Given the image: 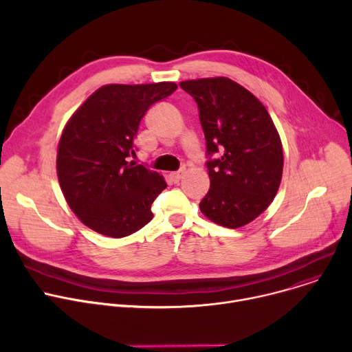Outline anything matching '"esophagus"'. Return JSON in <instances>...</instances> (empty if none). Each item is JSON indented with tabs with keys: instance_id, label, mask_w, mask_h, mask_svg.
<instances>
[{
	"instance_id": "1",
	"label": "esophagus",
	"mask_w": 352,
	"mask_h": 352,
	"mask_svg": "<svg viewBox=\"0 0 352 352\" xmlns=\"http://www.w3.org/2000/svg\"><path fill=\"white\" fill-rule=\"evenodd\" d=\"M182 175H184V170H179V171L171 173V174H170V178H171V181H173L174 184H177V182H179V181H181Z\"/></svg>"
}]
</instances>
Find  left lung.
Here are the masks:
<instances>
[{
	"instance_id": "1",
	"label": "left lung",
	"mask_w": 352,
	"mask_h": 352,
	"mask_svg": "<svg viewBox=\"0 0 352 352\" xmlns=\"http://www.w3.org/2000/svg\"><path fill=\"white\" fill-rule=\"evenodd\" d=\"M179 86L196 102L206 139L210 189L199 208L219 226L242 227L263 213L278 190L284 159L277 129L259 100L228 78Z\"/></svg>"
}]
</instances>
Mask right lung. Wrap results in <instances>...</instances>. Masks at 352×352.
Here are the masks:
<instances>
[{"mask_svg": "<svg viewBox=\"0 0 352 352\" xmlns=\"http://www.w3.org/2000/svg\"><path fill=\"white\" fill-rule=\"evenodd\" d=\"M175 89L174 82L106 85L68 121L58 144V181L72 212L96 232L122 238L153 219L150 208L167 184L128 157L146 111Z\"/></svg>", "mask_w": 352, "mask_h": 352, "instance_id": "right-lung-1", "label": "right lung"}]
</instances>
